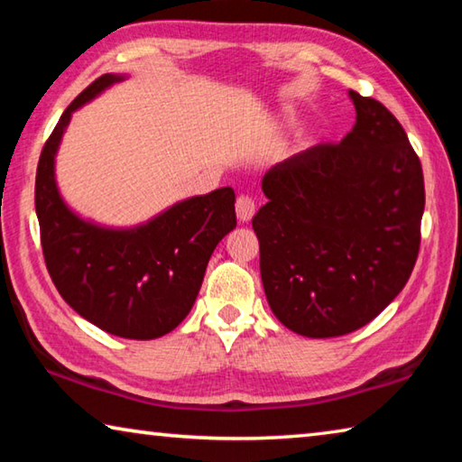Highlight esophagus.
Instances as JSON below:
<instances>
[{
	"label": "esophagus",
	"instance_id": "1",
	"mask_svg": "<svg viewBox=\"0 0 462 462\" xmlns=\"http://www.w3.org/2000/svg\"><path fill=\"white\" fill-rule=\"evenodd\" d=\"M254 199L250 198V195H240V198L236 199V216L240 222H248L250 217L254 216Z\"/></svg>",
	"mask_w": 462,
	"mask_h": 462
}]
</instances>
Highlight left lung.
Instances as JSON below:
<instances>
[{"label": "left lung", "mask_w": 462, "mask_h": 462, "mask_svg": "<svg viewBox=\"0 0 462 462\" xmlns=\"http://www.w3.org/2000/svg\"><path fill=\"white\" fill-rule=\"evenodd\" d=\"M356 124L263 177L253 217L273 314L308 338L355 332L377 318L420 253L424 175L402 124L350 89Z\"/></svg>", "instance_id": "left-lung-1"}]
</instances>
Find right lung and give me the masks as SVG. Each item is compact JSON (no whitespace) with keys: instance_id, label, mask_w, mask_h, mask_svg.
I'll use <instances>...</instances> for the list:
<instances>
[{"instance_id":"add662e5","label":"right lung","mask_w":462,"mask_h":462,"mask_svg":"<svg viewBox=\"0 0 462 462\" xmlns=\"http://www.w3.org/2000/svg\"><path fill=\"white\" fill-rule=\"evenodd\" d=\"M122 79L101 75L62 112L38 161L34 203L46 269L62 300L101 330L152 340L189 314L209 256L236 228V195L222 187L128 230L85 222L67 208L54 179L60 138L75 109Z\"/></svg>"}]
</instances>
